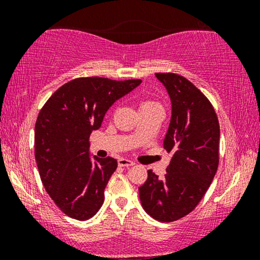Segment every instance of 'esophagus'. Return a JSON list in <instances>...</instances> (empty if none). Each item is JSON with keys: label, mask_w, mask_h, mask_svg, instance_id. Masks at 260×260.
<instances>
[{"label": "esophagus", "mask_w": 260, "mask_h": 260, "mask_svg": "<svg viewBox=\"0 0 260 260\" xmlns=\"http://www.w3.org/2000/svg\"><path fill=\"white\" fill-rule=\"evenodd\" d=\"M135 163L133 161H130V159L127 158H119L118 159V166L119 167H126V168H129V167L134 166Z\"/></svg>", "instance_id": "obj_1"}]
</instances>
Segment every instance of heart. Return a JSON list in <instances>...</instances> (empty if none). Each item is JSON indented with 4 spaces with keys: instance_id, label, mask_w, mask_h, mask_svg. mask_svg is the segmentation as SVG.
<instances>
[{
    "instance_id": "b5f03b06",
    "label": "heart",
    "mask_w": 260,
    "mask_h": 260,
    "mask_svg": "<svg viewBox=\"0 0 260 260\" xmlns=\"http://www.w3.org/2000/svg\"><path fill=\"white\" fill-rule=\"evenodd\" d=\"M156 106H159V104H157V103H156V102L142 101L140 103V111H142V110H148V109L156 108Z\"/></svg>"
}]
</instances>
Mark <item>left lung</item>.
<instances>
[{"instance_id": "left-lung-1", "label": "left lung", "mask_w": 260, "mask_h": 260, "mask_svg": "<svg viewBox=\"0 0 260 260\" xmlns=\"http://www.w3.org/2000/svg\"><path fill=\"white\" fill-rule=\"evenodd\" d=\"M172 102V118L163 147L172 154L163 179L148 170L138 188L144 211L161 222L175 221L197 207L219 165L220 126L205 94L186 78L156 73Z\"/></svg>"}]
</instances>
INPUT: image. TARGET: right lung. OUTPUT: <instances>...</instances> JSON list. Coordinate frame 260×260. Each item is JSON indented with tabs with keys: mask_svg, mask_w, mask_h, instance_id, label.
<instances>
[{
	"mask_svg": "<svg viewBox=\"0 0 260 260\" xmlns=\"http://www.w3.org/2000/svg\"><path fill=\"white\" fill-rule=\"evenodd\" d=\"M141 83L78 78L58 88L39 113L34 136L39 174L49 197L70 218L84 221L102 207L117 161L91 156L88 138L113 103Z\"/></svg>",
	"mask_w": 260,
	"mask_h": 260,
	"instance_id": "obj_1",
	"label": "right lung"
}]
</instances>
